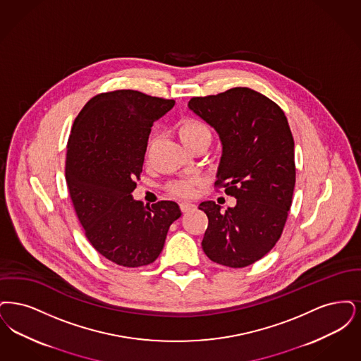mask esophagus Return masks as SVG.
Instances as JSON below:
<instances>
[{
	"label": "esophagus",
	"instance_id": "1",
	"mask_svg": "<svg viewBox=\"0 0 361 361\" xmlns=\"http://www.w3.org/2000/svg\"><path fill=\"white\" fill-rule=\"evenodd\" d=\"M179 207H180V210H182L183 213H186L188 210H192V209L195 207V204H190V202H180Z\"/></svg>",
	"mask_w": 361,
	"mask_h": 361
}]
</instances>
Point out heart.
Masks as SVG:
<instances>
[{"instance_id": "b5f03b06", "label": "heart", "mask_w": 361, "mask_h": 361, "mask_svg": "<svg viewBox=\"0 0 361 361\" xmlns=\"http://www.w3.org/2000/svg\"><path fill=\"white\" fill-rule=\"evenodd\" d=\"M176 132L180 141L188 147V149H194L200 145H209L212 141V132L207 124L204 121L194 118V117H185L182 118L178 126ZM157 141V136H151L145 147V157H149V152ZM198 183V179L195 178H185L170 182L167 185V191L179 198H188L192 197L195 192V186Z\"/></svg>"}]
</instances>
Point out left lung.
Wrapping results in <instances>:
<instances>
[{"label": "left lung", "mask_w": 361, "mask_h": 361, "mask_svg": "<svg viewBox=\"0 0 361 361\" xmlns=\"http://www.w3.org/2000/svg\"><path fill=\"white\" fill-rule=\"evenodd\" d=\"M188 108L220 135L214 186L237 200L225 212L212 201L198 206L209 219L202 248L221 266H251L275 247L293 204L295 159L287 117L278 104L248 87L192 97Z\"/></svg>", "instance_id": "1"}]
</instances>
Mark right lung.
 Returning a JSON list of instances; mask_svg holds the SVG:
<instances>
[{
  "mask_svg": "<svg viewBox=\"0 0 361 361\" xmlns=\"http://www.w3.org/2000/svg\"><path fill=\"white\" fill-rule=\"evenodd\" d=\"M173 99L137 90L93 97L79 111L66 155V182L85 235L118 266H148L163 250L180 209L173 201H133L154 121Z\"/></svg>",
  "mask_w": 361,
  "mask_h": 361,
  "instance_id": "add662e5",
  "label": "right lung"
}]
</instances>
